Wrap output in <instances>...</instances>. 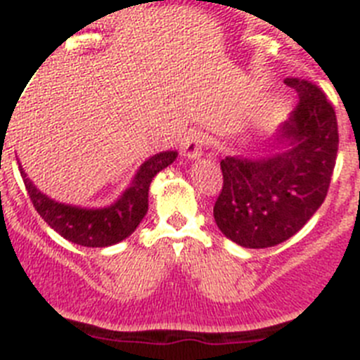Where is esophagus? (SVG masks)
<instances>
[{
	"mask_svg": "<svg viewBox=\"0 0 360 360\" xmlns=\"http://www.w3.org/2000/svg\"><path fill=\"white\" fill-rule=\"evenodd\" d=\"M204 143H206V138L200 132H190V134L184 138L183 141V156L188 158V160H199L202 156V148Z\"/></svg>",
	"mask_w": 360,
	"mask_h": 360,
	"instance_id": "esophagus-1",
	"label": "esophagus"
}]
</instances>
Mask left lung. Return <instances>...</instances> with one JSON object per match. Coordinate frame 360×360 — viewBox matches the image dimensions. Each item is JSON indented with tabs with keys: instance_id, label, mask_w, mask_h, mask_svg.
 Segmentation results:
<instances>
[{
	"instance_id": "1",
	"label": "left lung",
	"mask_w": 360,
	"mask_h": 360,
	"mask_svg": "<svg viewBox=\"0 0 360 360\" xmlns=\"http://www.w3.org/2000/svg\"><path fill=\"white\" fill-rule=\"evenodd\" d=\"M285 84L296 89L300 103L267 154L220 161L224 186L213 217L222 235L242 248H273L296 235L325 200L335 167L339 134L332 103L307 80Z\"/></svg>"
}]
</instances>
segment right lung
Instances as JSON below:
<instances>
[{"label": "right lung", "mask_w": 360, "mask_h": 360, "mask_svg": "<svg viewBox=\"0 0 360 360\" xmlns=\"http://www.w3.org/2000/svg\"><path fill=\"white\" fill-rule=\"evenodd\" d=\"M177 158L176 150L158 152L143 161L131 184L115 202L102 208H86L77 204L59 202L41 192L19 163L25 186L37 213L51 229L73 244L84 248H108L125 240L140 226L148 210V188L152 179Z\"/></svg>", "instance_id": "add662e5"}]
</instances>
